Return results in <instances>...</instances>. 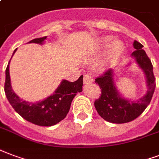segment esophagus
<instances>
[{"label": "esophagus", "instance_id": "esophagus-1", "mask_svg": "<svg viewBox=\"0 0 159 159\" xmlns=\"http://www.w3.org/2000/svg\"><path fill=\"white\" fill-rule=\"evenodd\" d=\"M93 82V78L92 76L90 75H85L84 76V84H88L92 83Z\"/></svg>", "mask_w": 159, "mask_h": 159}]
</instances>
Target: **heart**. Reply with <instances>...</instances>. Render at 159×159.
I'll return each instance as SVG.
<instances>
[{"mask_svg":"<svg viewBox=\"0 0 159 159\" xmlns=\"http://www.w3.org/2000/svg\"><path fill=\"white\" fill-rule=\"evenodd\" d=\"M111 39L112 38L110 37V36L105 37L101 40V45L102 46H106V45L109 43ZM123 44L121 43L120 41H117V40L113 41L110 44L109 47L107 48L103 58L100 61V66L101 68H107V66L111 65L113 62L116 60L120 57V54L123 52Z\"/></svg>","mask_w":159,"mask_h":159,"instance_id":"obj_1","label":"heart"}]
</instances>
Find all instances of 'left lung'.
<instances>
[{"mask_svg": "<svg viewBox=\"0 0 159 159\" xmlns=\"http://www.w3.org/2000/svg\"><path fill=\"white\" fill-rule=\"evenodd\" d=\"M143 47L140 43L134 41L133 48L136 50L131 54L146 79L148 90L142 97L132 101L120 95L115 84V70H108L95 79V82L101 89V95L95 101V107L104 120L116 124L132 121L144 111L152 100L156 86L153 69L146 52L142 49Z\"/></svg>", "mask_w": 159, "mask_h": 159, "instance_id": "obj_1", "label": "left lung"}]
</instances>
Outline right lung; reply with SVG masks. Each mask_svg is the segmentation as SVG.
Instances as JSON below:
<instances>
[{
  "mask_svg": "<svg viewBox=\"0 0 159 159\" xmlns=\"http://www.w3.org/2000/svg\"><path fill=\"white\" fill-rule=\"evenodd\" d=\"M46 39L47 37L35 39L29 43L43 44ZM16 51V49L14 50L13 54ZM10 61L6 70L5 93L14 110L25 120L38 126H51L64 120L70 111L74 97L82 91L83 75L75 82L63 80L52 95L43 101L29 102L23 101L12 90L9 71Z\"/></svg>",
  "mask_w": 159,
  "mask_h": 159,
  "instance_id": "1",
  "label": "right lung"
}]
</instances>
